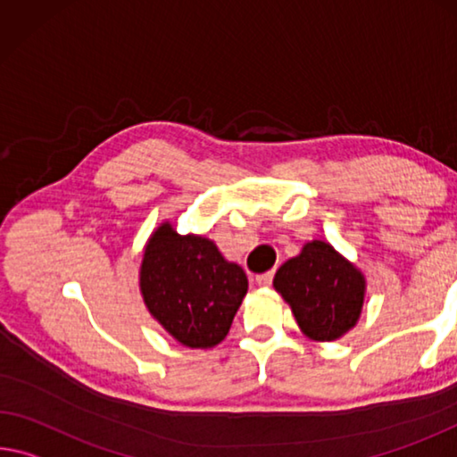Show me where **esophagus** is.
Here are the masks:
<instances>
[{
	"mask_svg": "<svg viewBox=\"0 0 457 457\" xmlns=\"http://www.w3.org/2000/svg\"><path fill=\"white\" fill-rule=\"evenodd\" d=\"M272 278H274V272L258 274V277H256V285H258V287H270V285H272Z\"/></svg>",
	"mask_w": 457,
	"mask_h": 457,
	"instance_id": "1",
	"label": "esophagus"
}]
</instances>
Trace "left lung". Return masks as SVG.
Instances as JSON below:
<instances>
[{"label": "left lung", "mask_w": 457, "mask_h": 457, "mask_svg": "<svg viewBox=\"0 0 457 457\" xmlns=\"http://www.w3.org/2000/svg\"><path fill=\"white\" fill-rule=\"evenodd\" d=\"M274 288L291 305L307 337L331 342L356 325L366 282L358 268L329 244L315 240L278 268Z\"/></svg>", "instance_id": "1"}]
</instances>
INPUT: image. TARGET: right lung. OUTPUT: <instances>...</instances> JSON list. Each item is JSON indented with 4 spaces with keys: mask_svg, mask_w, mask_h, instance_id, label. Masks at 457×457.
Returning <instances> with one entry per match:
<instances>
[{
    "mask_svg": "<svg viewBox=\"0 0 457 457\" xmlns=\"http://www.w3.org/2000/svg\"><path fill=\"white\" fill-rule=\"evenodd\" d=\"M140 288L150 313L177 342L213 347L228 336L248 278L212 240L180 236L162 223L144 250Z\"/></svg>",
    "mask_w": 457,
    "mask_h": 457,
    "instance_id": "1",
    "label": "right lung"
}]
</instances>
